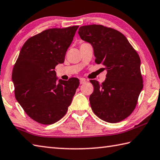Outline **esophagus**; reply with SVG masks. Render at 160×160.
I'll return each instance as SVG.
<instances>
[{
	"label": "esophagus",
	"instance_id": "1",
	"mask_svg": "<svg viewBox=\"0 0 160 160\" xmlns=\"http://www.w3.org/2000/svg\"><path fill=\"white\" fill-rule=\"evenodd\" d=\"M85 82H86V79H84V78H80V84H84Z\"/></svg>",
	"mask_w": 160,
	"mask_h": 160
}]
</instances>
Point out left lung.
<instances>
[{
	"mask_svg": "<svg viewBox=\"0 0 160 160\" xmlns=\"http://www.w3.org/2000/svg\"><path fill=\"white\" fill-rule=\"evenodd\" d=\"M80 38L93 46L96 64L107 70L102 84L91 80L93 92L89 102L94 114L109 123H117L132 114L143 89L141 60L119 31L102 25L81 26Z\"/></svg>",
	"mask_w": 160,
	"mask_h": 160,
	"instance_id": "obj_1",
	"label": "left lung"
}]
</instances>
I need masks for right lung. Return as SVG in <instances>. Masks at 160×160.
<instances>
[{"label": "right lung", "mask_w": 160, "mask_h": 160, "mask_svg": "<svg viewBox=\"0 0 160 160\" xmlns=\"http://www.w3.org/2000/svg\"><path fill=\"white\" fill-rule=\"evenodd\" d=\"M78 26L51 28L28 39L12 71L15 98L29 117L50 125L67 113L76 91L78 78L59 80L54 71L64 62Z\"/></svg>", "instance_id": "1"}]
</instances>
